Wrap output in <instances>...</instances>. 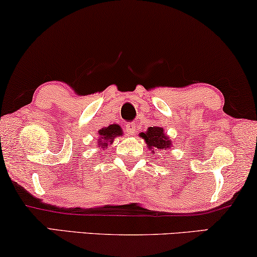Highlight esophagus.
<instances>
[{
	"label": "esophagus",
	"mask_w": 257,
	"mask_h": 257,
	"mask_svg": "<svg viewBox=\"0 0 257 257\" xmlns=\"http://www.w3.org/2000/svg\"><path fill=\"white\" fill-rule=\"evenodd\" d=\"M125 131L127 133V136H133L136 133V126L135 124H126Z\"/></svg>",
	"instance_id": "obj_1"
}]
</instances>
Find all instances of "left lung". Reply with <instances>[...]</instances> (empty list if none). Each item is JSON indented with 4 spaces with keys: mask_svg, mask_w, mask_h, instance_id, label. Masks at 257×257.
Returning a JSON list of instances; mask_svg holds the SVG:
<instances>
[{
    "mask_svg": "<svg viewBox=\"0 0 257 257\" xmlns=\"http://www.w3.org/2000/svg\"><path fill=\"white\" fill-rule=\"evenodd\" d=\"M139 137L145 140L151 153H156V151L168 150L172 147L170 137L165 135L163 127H158V126L149 127L146 132L139 133Z\"/></svg>",
    "mask_w": 257,
    "mask_h": 257,
    "instance_id": "obj_1",
    "label": "left lung"
}]
</instances>
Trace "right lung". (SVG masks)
Returning a JSON list of instances; mask_svg holds the SVG:
<instances>
[{
  "instance_id": "add662e5",
  "label": "right lung",
  "mask_w": 257,
  "mask_h": 257,
  "mask_svg": "<svg viewBox=\"0 0 257 257\" xmlns=\"http://www.w3.org/2000/svg\"><path fill=\"white\" fill-rule=\"evenodd\" d=\"M98 147L99 149H107L108 146L112 145V143L114 142V139L117 137L122 136V130L118 124H112L107 127H103L98 131Z\"/></svg>"
}]
</instances>
